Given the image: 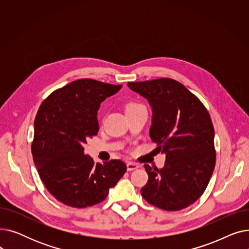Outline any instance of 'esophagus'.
I'll list each match as a JSON object with an SVG mask.
<instances>
[{
  "label": "esophagus",
  "instance_id": "34e87169",
  "mask_svg": "<svg viewBox=\"0 0 249 249\" xmlns=\"http://www.w3.org/2000/svg\"><path fill=\"white\" fill-rule=\"evenodd\" d=\"M138 167H139V165L135 162H132V161L127 162V169H128V171H134V169H137Z\"/></svg>",
  "mask_w": 249,
  "mask_h": 249
}]
</instances>
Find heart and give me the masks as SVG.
I'll return each mask as SVG.
<instances>
[{
  "label": "heart",
  "mask_w": 249,
  "mask_h": 249,
  "mask_svg": "<svg viewBox=\"0 0 249 249\" xmlns=\"http://www.w3.org/2000/svg\"><path fill=\"white\" fill-rule=\"evenodd\" d=\"M137 106H139V105H137V104H133V103H131V104H128V105H127V107H126V110H127V109H130V108L137 107Z\"/></svg>",
  "instance_id": "obj_1"
}]
</instances>
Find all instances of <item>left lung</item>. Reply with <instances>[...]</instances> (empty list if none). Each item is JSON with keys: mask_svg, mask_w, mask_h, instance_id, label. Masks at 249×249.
<instances>
[{"mask_svg": "<svg viewBox=\"0 0 249 249\" xmlns=\"http://www.w3.org/2000/svg\"><path fill=\"white\" fill-rule=\"evenodd\" d=\"M152 108L149 136L165 155L162 168L144 167L141 195L149 204L178 211L197 201L212 177L216 153L211 117L201 101L172 78L128 83Z\"/></svg>", "mask_w": 249, "mask_h": 249, "instance_id": "8db88e82", "label": "left lung"}]
</instances>
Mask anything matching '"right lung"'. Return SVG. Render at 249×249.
<instances>
[{"label": "right lung", "instance_id": "1", "mask_svg": "<svg viewBox=\"0 0 249 249\" xmlns=\"http://www.w3.org/2000/svg\"><path fill=\"white\" fill-rule=\"evenodd\" d=\"M122 88L85 78L50 94L34 121V164L48 192L64 205L86 208L107 198L126 173L118 160L94 163L85 154L89 138L99 131L101 103Z\"/></svg>", "mask_w": 249, "mask_h": 249}]
</instances>
